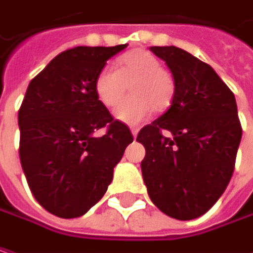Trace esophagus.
Returning a JSON list of instances; mask_svg holds the SVG:
<instances>
[{
    "label": "esophagus",
    "mask_w": 253,
    "mask_h": 253,
    "mask_svg": "<svg viewBox=\"0 0 253 253\" xmlns=\"http://www.w3.org/2000/svg\"><path fill=\"white\" fill-rule=\"evenodd\" d=\"M131 132H132V135H133V138H136V135H138V132H139V128H136V126H131Z\"/></svg>",
    "instance_id": "esophagus-1"
}]
</instances>
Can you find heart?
I'll list each match as a JSON object with an SVG mask.
<instances>
[{
  "mask_svg": "<svg viewBox=\"0 0 253 253\" xmlns=\"http://www.w3.org/2000/svg\"><path fill=\"white\" fill-rule=\"evenodd\" d=\"M131 88V97L117 107L115 117L126 124H139L152 111L169 108L176 92V82L169 70L162 67L161 60L151 52L136 49L117 60V70L104 67L97 74L94 88L98 100L108 108L121 101Z\"/></svg>",
  "mask_w": 253,
  "mask_h": 253,
  "instance_id": "obj_1",
  "label": "heart"
}]
</instances>
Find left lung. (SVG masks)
Returning a JSON list of instances; mask_svg holds the SVG:
<instances>
[{
    "label": "left lung",
    "mask_w": 253,
    "mask_h": 253,
    "mask_svg": "<svg viewBox=\"0 0 253 253\" xmlns=\"http://www.w3.org/2000/svg\"><path fill=\"white\" fill-rule=\"evenodd\" d=\"M176 82L171 105L143 126L142 176L153 204L176 219L206 214L232 177L242 128L234 92L210 64L176 46H153ZM169 133V135L163 134Z\"/></svg>",
    "instance_id": "obj_1"
}]
</instances>
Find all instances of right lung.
Instances as JSON below:
<instances>
[{
    "label": "right lung",
    "mask_w": 253,
    "mask_h": 253,
    "mask_svg": "<svg viewBox=\"0 0 253 253\" xmlns=\"http://www.w3.org/2000/svg\"><path fill=\"white\" fill-rule=\"evenodd\" d=\"M128 46H77L31 80L18 111L19 159L28 186L60 218L85 214L105 194L114 168L133 141L94 88L107 60ZM102 127L101 137L93 135Z\"/></svg>",
    "instance_id": "add662e5"
}]
</instances>
